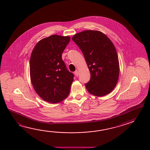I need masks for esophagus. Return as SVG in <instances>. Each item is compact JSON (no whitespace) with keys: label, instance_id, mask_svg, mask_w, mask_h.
Segmentation results:
<instances>
[{"label":"esophagus","instance_id":"esophagus-1","mask_svg":"<svg viewBox=\"0 0 150 150\" xmlns=\"http://www.w3.org/2000/svg\"><path fill=\"white\" fill-rule=\"evenodd\" d=\"M74 74H75L76 76H78L79 75V71H76L74 72Z\"/></svg>","mask_w":150,"mask_h":150}]
</instances>
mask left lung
<instances>
[{"mask_svg":"<svg viewBox=\"0 0 150 150\" xmlns=\"http://www.w3.org/2000/svg\"><path fill=\"white\" fill-rule=\"evenodd\" d=\"M88 67L91 79L85 83L88 92L103 96L112 92L118 81L120 65L115 46L101 32L86 30L74 35Z\"/></svg>","mask_w":150,"mask_h":150,"instance_id":"left-lung-1","label":"left lung"}]
</instances>
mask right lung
I'll use <instances>...</instances> for the list:
<instances>
[{"mask_svg": "<svg viewBox=\"0 0 150 150\" xmlns=\"http://www.w3.org/2000/svg\"><path fill=\"white\" fill-rule=\"evenodd\" d=\"M70 37L52 35L37 43L30 59V76L35 92L52 103L67 98L74 81V74L67 70L62 54Z\"/></svg>", "mask_w": 150, "mask_h": 150, "instance_id": "right-lung-1", "label": "right lung"}]
</instances>
